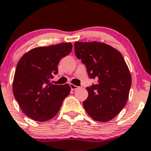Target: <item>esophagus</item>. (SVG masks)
<instances>
[{
	"instance_id": "34e87169",
	"label": "esophagus",
	"mask_w": 151,
	"mask_h": 151,
	"mask_svg": "<svg viewBox=\"0 0 151 151\" xmlns=\"http://www.w3.org/2000/svg\"><path fill=\"white\" fill-rule=\"evenodd\" d=\"M70 89H71V90H75V89H78L79 86L74 85V84H72V83H70Z\"/></svg>"
}]
</instances>
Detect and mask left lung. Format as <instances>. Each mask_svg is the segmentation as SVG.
<instances>
[{"instance_id":"8db88e82","label":"left lung","mask_w":151,"mask_h":151,"mask_svg":"<svg viewBox=\"0 0 151 151\" xmlns=\"http://www.w3.org/2000/svg\"><path fill=\"white\" fill-rule=\"evenodd\" d=\"M74 52L96 84L86 87L89 96L83 102L92 119L107 122L122 111L128 100L132 77L121 53L99 42H75Z\"/></svg>"}]
</instances>
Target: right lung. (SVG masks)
I'll return each mask as SVG.
<instances>
[{"label": "right lung", "mask_w": 151, "mask_h": 151, "mask_svg": "<svg viewBox=\"0 0 151 151\" xmlns=\"http://www.w3.org/2000/svg\"><path fill=\"white\" fill-rule=\"evenodd\" d=\"M72 50L70 43L37 47L22 57L16 65L13 92L23 113L39 121L52 119L70 93L68 84L50 82L58 74L59 61Z\"/></svg>", "instance_id": "add662e5"}]
</instances>
